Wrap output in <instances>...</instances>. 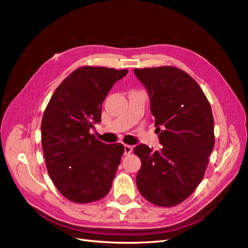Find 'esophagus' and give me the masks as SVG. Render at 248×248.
<instances>
[{"label":"esophagus","mask_w":248,"mask_h":248,"mask_svg":"<svg viewBox=\"0 0 248 248\" xmlns=\"http://www.w3.org/2000/svg\"><path fill=\"white\" fill-rule=\"evenodd\" d=\"M124 151H125V155H129L132 152V147L129 145H125L124 146Z\"/></svg>","instance_id":"esophagus-1"}]
</instances>
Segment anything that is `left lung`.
<instances>
[{
  "instance_id": "8db88e82",
  "label": "left lung",
  "mask_w": 248,
  "mask_h": 248,
  "mask_svg": "<svg viewBox=\"0 0 248 248\" xmlns=\"http://www.w3.org/2000/svg\"><path fill=\"white\" fill-rule=\"evenodd\" d=\"M150 98L162 148L140 144L133 152L141 167L139 191L156 206L172 207L188 198L204 178L214 148L211 106L198 82L170 66L134 69Z\"/></svg>"
}]
</instances>
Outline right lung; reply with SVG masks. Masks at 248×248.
<instances>
[{
    "mask_svg": "<svg viewBox=\"0 0 248 248\" xmlns=\"http://www.w3.org/2000/svg\"><path fill=\"white\" fill-rule=\"evenodd\" d=\"M128 70L84 66L56 89L41 121L46 169L57 189L71 202L104 198L124 153L121 144L107 145L90 133L101 121V106L111 87Z\"/></svg>",
    "mask_w": 248,
    "mask_h": 248,
    "instance_id": "add662e5",
    "label": "right lung"
}]
</instances>
